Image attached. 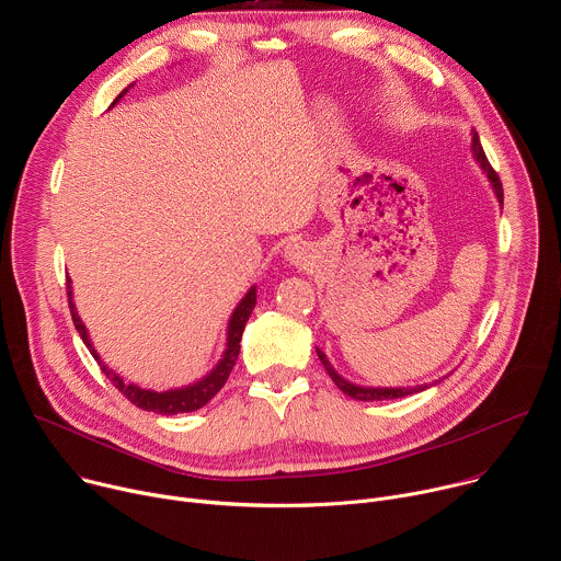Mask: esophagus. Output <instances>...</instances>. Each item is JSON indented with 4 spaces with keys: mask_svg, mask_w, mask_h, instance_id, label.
I'll return each mask as SVG.
<instances>
[{
    "mask_svg": "<svg viewBox=\"0 0 561 561\" xmlns=\"http://www.w3.org/2000/svg\"><path fill=\"white\" fill-rule=\"evenodd\" d=\"M284 257H286L290 264H304V262L310 260V249H308L304 242H293V244L286 247Z\"/></svg>",
    "mask_w": 561,
    "mask_h": 561,
    "instance_id": "1",
    "label": "esophagus"
}]
</instances>
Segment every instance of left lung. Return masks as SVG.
I'll return each mask as SVG.
<instances>
[{
	"label": "left lung",
	"instance_id": "8db88e82",
	"mask_svg": "<svg viewBox=\"0 0 561 561\" xmlns=\"http://www.w3.org/2000/svg\"><path fill=\"white\" fill-rule=\"evenodd\" d=\"M470 150H472V157L477 159V164H479V169H482L484 173H486V178H489V182H491V186H493V191H495V195H497V199H500V204H504V188H502V182H500V175L493 171V167L489 164V159H486V152H484V148H482V144H479V137H477V133H472V146H470ZM317 357H319V362L324 364V368H327V373L331 375V379L335 381V386L344 392V394H348V397H353V399H359V402H381V399H397V397H407V394H415V392H422V390H426L428 388V383H422V386H407V388H368V386H357V383H351L348 379H344L333 366H331V362H329V357L317 348ZM433 386V383H431Z\"/></svg>",
	"mask_w": 561,
	"mask_h": 561
}]
</instances>
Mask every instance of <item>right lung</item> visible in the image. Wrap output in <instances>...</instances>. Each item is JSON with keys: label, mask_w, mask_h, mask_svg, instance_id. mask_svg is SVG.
<instances>
[{"label": "right lung", "mask_w": 561, "mask_h": 561, "mask_svg": "<svg viewBox=\"0 0 561 561\" xmlns=\"http://www.w3.org/2000/svg\"><path fill=\"white\" fill-rule=\"evenodd\" d=\"M128 93V89H124L115 102L111 106H115L124 95ZM66 290H68V306H70V314H72V324L77 329V333L82 335L87 348L91 351V355L95 357V362L100 364V368L106 373V377L111 379V383L128 399L130 404H135L137 409L141 411H150V413H157V415H178V413H193L202 407H206L210 399L221 390V386L226 383L234 362H237V355H239V342H242V333L247 329V322L249 317L257 304V288L251 286V290L242 297V301L237 304V308L232 310L230 319H228V331H226V348H224V355L221 359L215 364V368L210 373H206L202 379H197L195 383H188V386H182V388H171V390H164V392H157V390H146V388H139L137 383H126L117 373H113L104 362L102 357L98 355L91 337H89V331L87 327L82 324V319H79L77 314V308L72 304V288H70V279H66Z\"/></svg>", "instance_id": "add662e5"}]
</instances>
